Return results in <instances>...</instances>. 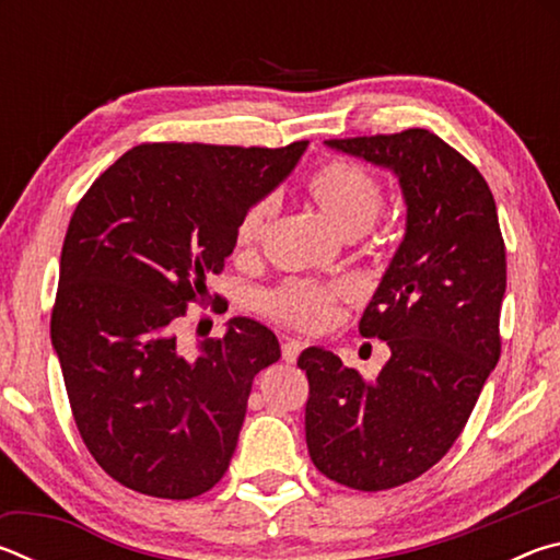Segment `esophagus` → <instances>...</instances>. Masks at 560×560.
<instances>
[{"label":"esophagus","mask_w":560,"mask_h":560,"mask_svg":"<svg viewBox=\"0 0 560 560\" xmlns=\"http://www.w3.org/2000/svg\"><path fill=\"white\" fill-rule=\"evenodd\" d=\"M301 348H303L301 340H293V338L283 340V343H281V355H283V360H287V363H296Z\"/></svg>","instance_id":"esophagus-1"}]
</instances>
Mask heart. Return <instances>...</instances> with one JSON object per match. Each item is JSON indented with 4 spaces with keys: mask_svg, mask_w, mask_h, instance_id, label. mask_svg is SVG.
<instances>
[{
    "mask_svg": "<svg viewBox=\"0 0 560 560\" xmlns=\"http://www.w3.org/2000/svg\"><path fill=\"white\" fill-rule=\"evenodd\" d=\"M308 195L318 205L336 230L343 236L368 232L383 210V185L353 163H328L308 179ZM277 212V200L264 197L242 217L234 234L240 257H249L259 249L269 224ZM350 296L348 283H316L306 279H289L281 287L264 293L261 306L271 318L301 330L326 328L336 316L338 301Z\"/></svg>",
    "mask_w": 560,
    "mask_h": 560,
    "instance_id": "b5f03b06",
    "label": "heart"
}]
</instances>
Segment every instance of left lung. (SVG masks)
<instances>
[{"instance_id": "1", "label": "left lung", "mask_w": 560, "mask_h": 560, "mask_svg": "<svg viewBox=\"0 0 560 560\" xmlns=\"http://www.w3.org/2000/svg\"><path fill=\"white\" fill-rule=\"evenodd\" d=\"M326 145L390 170L407 207L402 242L358 326L390 346L383 371L363 381L326 348L299 355L311 462L338 485L381 491L434 467L467 424L501 355L506 249L487 179L434 132Z\"/></svg>"}]
</instances>
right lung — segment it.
<instances>
[{
	"label": "right lung",
	"mask_w": 560,
	"mask_h": 560,
	"mask_svg": "<svg viewBox=\"0 0 560 560\" xmlns=\"http://www.w3.org/2000/svg\"><path fill=\"white\" fill-rule=\"evenodd\" d=\"M287 148L145 143L89 187L66 232L51 346L71 412L101 469L158 499H192L224 477L254 375L277 336L234 316L187 355L175 328L224 269L252 205L291 175Z\"/></svg>",
	"instance_id": "right-lung-1"
}]
</instances>
